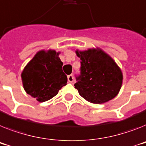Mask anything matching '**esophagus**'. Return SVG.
Here are the masks:
<instances>
[{"mask_svg":"<svg viewBox=\"0 0 146 146\" xmlns=\"http://www.w3.org/2000/svg\"><path fill=\"white\" fill-rule=\"evenodd\" d=\"M67 79H68V82H73V81H74V78H73V76L72 74L70 75L67 76Z\"/></svg>","mask_w":146,"mask_h":146,"instance_id":"obj_1","label":"esophagus"}]
</instances>
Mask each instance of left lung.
Segmentation results:
<instances>
[{"mask_svg":"<svg viewBox=\"0 0 146 146\" xmlns=\"http://www.w3.org/2000/svg\"><path fill=\"white\" fill-rule=\"evenodd\" d=\"M80 73L76 75L74 84L81 96L94 104H102L118 94L122 82V73L114 61L95 49L79 52Z\"/></svg>","mask_w":146,"mask_h":146,"instance_id":"obj_1","label":"left lung"}]
</instances>
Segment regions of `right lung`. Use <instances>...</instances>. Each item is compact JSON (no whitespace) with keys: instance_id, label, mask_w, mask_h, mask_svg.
<instances>
[{"instance_id":"right-lung-1","label":"right lung","mask_w":146,"mask_h":146,"mask_svg":"<svg viewBox=\"0 0 146 146\" xmlns=\"http://www.w3.org/2000/svg\"><path fill=\"white\" fill-rule=\"evenodd\" d=\"M63 63L55 50H41L27 64L21 74L24 90L40 102L52 99L67 84Z\"/></svg>"}]
</instances>
